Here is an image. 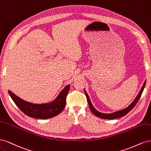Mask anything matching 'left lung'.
<instances>
[{
    "label": "left lung",
    "instance_id": "1",
    "mask_svg": "<svg viewBox=\"0 0 151 151\" xmlns=\"http://www.w3.org/2000/svg\"><path fill=\"white\" fill-rule=\"evenodd\" d=\"M145 83H146V81H145L143 85V86H142V88H141L139 93L138 94V95L137 96V97H136L135 99L134 100V101L132 102V104H131L127 108H126L124 110H120V111H116V112H114L113 114H102V113H100L99 112V111H98L97 110H96L94 107L93 106V105H92L91 101L90 100V99H89V96L88 95H87V93L85 92V93L86 94V99H87V101H88V105H89V106H90V109L91 110V111L93 112V114L96 116H98V117L99 118H101V119H109V120H111V119H117V118H120L121 117V116H123L124 115H125L126 114H127L129 111L132 110L134 106H135V105L137 104V103L138 102L139 100L140 99L141 95H142V93L143 92V90L144 89V87H145Z\"/></svg>",
    "mask_w": 151,
    "mask_h": 151
}]
</instances>
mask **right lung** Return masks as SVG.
<instances>
[{
	"label": "right lung",
	"instance_id": "right-lung-1",
	"mask_svg": "<svg viewBox=\"0 0 151 151\" xmlns=\"http://www.w3.org/2000/svg\"><path fill=\"white\" fill-rule=\"evenodd\" d=\"M70 85L63 89L55 101L50 104H33L22 100L12 91L9 93L15 104L23 113L29 116L36 119H46L52 118L60 114L66 105V99L69 91Z\"/></svg>",
	"mask_w": 151,
	"mask_h": 151
}]
</instances>
